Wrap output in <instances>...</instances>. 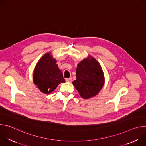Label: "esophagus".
I'll return each instance as SVG.
<instances>
[{
    "label": "esophagus",
    "instance_id": "esophagus-1",
    "mask_svg": "<svg viewBox=\"0 0 146 146\" xmlns=\"http://www.w3.org/2000/svg\"><path fill=\"white\" fill-rule=\"evenodd\" d=\"M72 78L71 77H70V78H66V82H72Z\"/></svg>",
    "mask_w": 146,
    "mask_h": 146
}]
</instances>
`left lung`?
Returning a JSON list of instances; mask_svg holds the SVG:
<instances>
[{
    "label": "left lung",
    "instance_id": "left-lung-1",
    "mask_svg": "<svg viewBox=\"0 0 146 146\" xmlns=\"http://www.w3.org/2000/svg\"><path fill=\"white\" fill-rule=\"evenodd\" d=\"M76 80L72 84L85 99L97 95L105 84V76L98 60L88 55L77 64Z\"/></svg>",
    "mask_w": 146,
    "mask_h": 146
}]
</instances>
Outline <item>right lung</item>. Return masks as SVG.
I'll use <instances>...</instances> for the list:
<instances>
[{
	"instance_id": "add662e5",
	"label": "right lung",
	"mask_w": 146,
	"mask_h": 146,
	"mask_svg": "<svg viewBox=\"0 0 146 146\" xmlns=\"http://www.w3.org/2000/svg\"><path fill=\"white\" fill-rule=\"evenodd\" d=\"M47 52L36 64L33 74V81L37 88L45 94L54 91L61 82H65L62 71L56 64V60Z\"/></svg>"
}]
</instances>
